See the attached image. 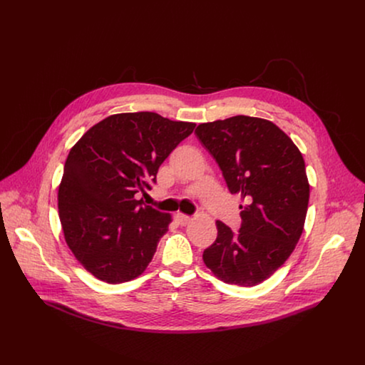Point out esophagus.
<instances>
[{
    "mask_svg": "<svg viewBox=\"0 0 365 365\" xmlns=\"http://www.w3.org/2000/svg\"><path fill=\"white\" fill-rule=\"evenodd\" d=\"M190 217L189 216H186V215H182V213H179L178 215V221H179V224L180 225H186V224H189L190 222Z\"/></svg>",
    "mask_w": 365,
    "mask_h": 365,
    "instance_id": "esophagus-1",
    "label": "esophagus"
}]
</instances>
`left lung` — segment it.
<instances>
[{"instance_id":"left-lung-1","label":"left lung","mask_w":365,"mask_h":365,"mask_svg":"<svg viewBox=\"0 0 365 365\" xmlns=\"http://www.w3.org/2000/svg\"><path fill=\"white\" fill-rule=\"evenodd\" d=\"M196 135L228 190L245 200L240 230L217 221L203 261L225 284L255 287L285 264L302 235L309 203L303 156L281 128L255 117L200 124Z\"/></svg>"}]
</instances>
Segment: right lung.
<instances>
[{"mask_svg":"<svg viewBox=\"0 0 365 365\" xmlns=\"http://www.w3.org/2000/svg\"><path fill=\"white\" fill-rule=\"evenodd\" d=\"M196 124L156 113H124L91 127L71 149L59 186V219L76 259L107 284L140 277L170 216L145 206L170 152Z\"/></svg>","mask_w":365,"mask_h":365,"instance_id":"obj_1","label":"right lung"}]
</instances>
